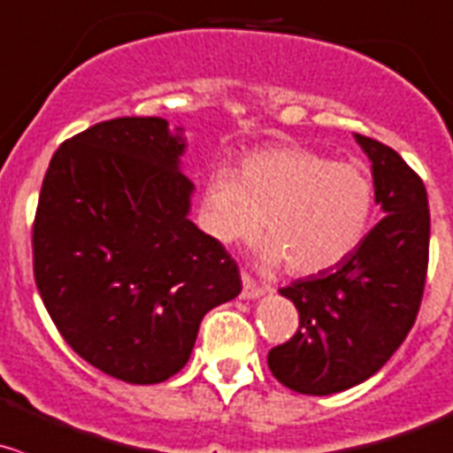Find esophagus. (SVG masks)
<instances>
[{
    "mask_svg": "<svg viewBox=\"0 0 453 453\" xmlns=\"http://www.w3.org/2000/svg\"><path fill=\"white\" fill-rule=\"evenodd\" d=\"M265 292H267V288H263V285H258L257 280L250 279L248 274H243V292H241V296H243V298H258V296H263Z\"/></svg>",
    "mask_w": 453,
    "mask_h": 453,
    "instance_id": "esophagus-1",
    "label": "esophagus"
}]
</instances>
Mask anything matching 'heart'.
I'll use <instances>...</instances> for the list:
<instances>
[{
    "instance_id": "b5f03b06",
    "label": "heart",
    "mask_w": 453,
    "mask_h": 453,
    "mask_svg": "<svg viewBox=\"0 0 453 453\" xmlns=\"http://www.w3.org/2000/svg\"><path fill=\"white\" fill-rule=\"evenodd\" d=\"M374 186L365 170L329 161L303 146H272L219 168L201 201L203 226L219 243L252 241L261 232L263 265L285 261L296 276L343 263L365 239Z\"/></svg>"
}]
</instances>
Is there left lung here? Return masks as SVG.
Here are the masks:
<instances>
[{"label":"left lung","instance_id":"1","mask_svg":"<svg viewBox=\"0 0 453 453\" xmlns=\"http://www.w3.org/2000/svg\"><path fill=\"white\" fill-rule=\"evenodd\" d=\"M372 161L385 217L343 263L280 288L298 329L267 354L279 383L327 396L374 376L401 348L418 314L429 261L427 190L396 150L354 134Z\"/></svg>","mask_w":453,"mask_h":453}]
</instances>
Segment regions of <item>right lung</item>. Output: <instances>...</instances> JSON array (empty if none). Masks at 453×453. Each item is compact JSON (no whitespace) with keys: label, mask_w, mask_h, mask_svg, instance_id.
Here are the masks:
<instances>
[{"label":"right lung","mask_w":453,"mask_h":453,"mask_svg":"<svg viewBox=\"0 0 453 453\" xmlns=\"http://www.w3.org/2000/svg\"><path fill=\"white\" fill-rule=\"evenodd\" d=\"M186 139L159 117L101 121L61 143L42 183L33 270L65 343L134 385L190 358L203 316L241 292L234 258L188 219Z\"/></svg>","instance_id":"add662e5"}]
</instances>
